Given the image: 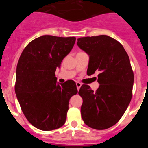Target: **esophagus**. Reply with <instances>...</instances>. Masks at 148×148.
Returning <instances> with one entry per match:
<instances>
[{
	"instance_id": "34e87169",
	"label": "esophagus",
	"mask_w": 148,
	"mask_h": 148,
	"mask_svg": "<svg viewBox=\"0 0 148 148\" xmlns=\"http://www.w3.org/2000/svg\"><path fill=\"white\" fill-rule=\"evenodd\" d=\"M76 84H77V89H80V87H81V86H82V84L80 83V82H77V83H76Z\"/></svg>"
}]
</instances>
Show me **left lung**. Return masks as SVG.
Segmentation results:
<instances>
[{
    "mask_svg": "<svg viewBox=\"0 0 148 148\" xmlns=\"http://www.w3.org/2000/svg\"><path fill=\"white\" fill-rule=\"evenodd\" d=\"M77 45L89 56L88 75L99 72L96 92L86 84L79 91L82 117L89 127L107 129L120 120L132 99L134 74L129 56L119 41L106 35L82 37Z\"/></svg>",
    "mask_w": 148,
    "mask_h": 148,
    "instance_id": "obj_1",
    "label": "left lung"
}]
</instances>
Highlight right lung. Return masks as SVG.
Masks as SVG:
<instances>
[{
  "mask_svg": "<svg viewBox=\"0 0 148 148\" xmlns=\"http://www.w3.org/2000/svg\"><path fill=\"white\" fill-rule=\"evenodd\" d=\"M75 41V37L42 36L31 41L19 58L16 97L28 122L41 130L64 125L70 98L78 92L74 81L59 84L55 75Z\"/></svg>",
  "mask_w": 148,
  "mask_h": 148,
  "instance_id": "obj_1",
  "label": "right lung"
}]
</instances>
